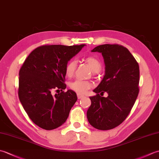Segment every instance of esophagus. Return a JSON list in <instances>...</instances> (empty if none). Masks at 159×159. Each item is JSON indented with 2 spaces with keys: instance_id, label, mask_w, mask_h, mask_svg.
Returning a JSON list of instances; mask_svg holds the SVG:
<instances>
[{
  "instance_id": "1",
  "label": "esophagus",
  "mask_w": 159,
  "mask_h": 159,
  "mask_svg": "<svg viewBox=\"0 0 159 159\" xmlns=\"http://www.w3.org/2000/svg\"><path fill=\"white\" fill-rule=\"evenodd\" d=\"M84 97V96L83 95H82V94H80V93H77V98L79 99H80V98H83Z\"/></svg>"
}]
</instances>
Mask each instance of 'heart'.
Instances as JSON below:
<instances>
[{
    "instance_id": "1",
    "label": "heart",
    "mask_w": 159,
    "mask_h": 159,
    "mask_svg": "<svg viewBox=\"0 0 159 159\" xmlns=\"http://www.w3.org/2000/svg\"><path fill=\"white\" fill-rule=\"evenodd\" d=\"M85 62L88 64L92 69L93 73H97L101 70L102 65L100 61L96 57L88 56L85 58ZM77 67V62L75 59H71L66 63L65 67V72L67 76L72 77L75 74ZM93 84L89 80L76 79L70 83V87L74 92L79 93H85L87 91L93 87Z\"/></svg>"
}]
</instances>
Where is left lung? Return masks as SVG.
I'll return each mask as SVG.
<instances>
[{"instance_id":"left-lung-1","label":"left lung","mask_w":159,"mask_h":159,"mask_svg":"<svg viewBox=\"0 0 159 159\" xmlns=\"http://www.w3.org/2000/svg\"><path fill=\"white\" fill-rule=\"evenodd\" d=\"M92 52L102 53L105 75L91 96L87 110L89 124L98 130L113 129L130 113L139 92V66L126 47L119 44L96 46ZM107 92L108 96L103 97Z\"/></svg>"}]
</instances>
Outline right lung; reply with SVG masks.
Here are the masks:
<instances>
[{
    "instance_id": "obj_1",
    "label": "right lung",
    "mask_w": 159,
    "mask_h": 159,
    "mask_svg": "<svg viewBox=\"0 0 159 159\" xmlns=\"http://www.w3.org/2000/svg\"><path fill=\"white\" fill-rule=\"evenodd\" d=\"M85 46L43 45L33 50L22 64L19 72V99L37 126L53 130L68 117L77 96L72 90L63 91L66 88L65 67ZM59 90L60 93L53 95L54 90Z\"/></svg>"
}]
</instances>
